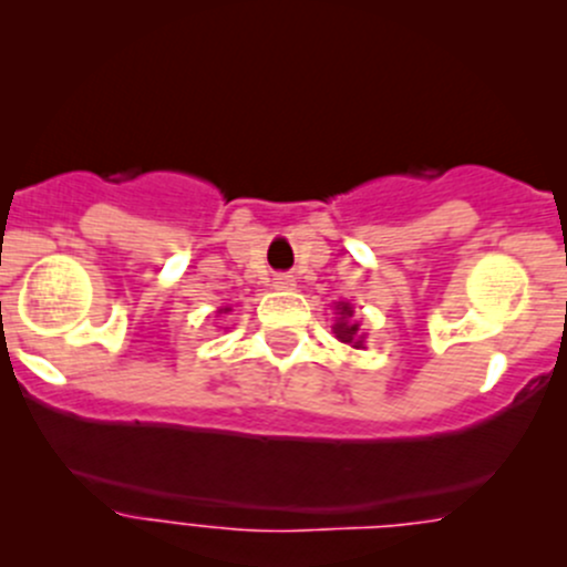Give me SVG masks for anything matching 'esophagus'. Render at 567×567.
Segmentation results:
<instances>
[{"label":"esophagus","instance_id":"1","mask_svg":"<svg viewBox=\"0 0 567 567\" xmlns=\"http://www.w3.org/2000/svg\"><path fill=\"white\" fill-rule=\"evenodd\" d=\"M293 277H290V274H277V277H274V288L277 290H290L293 288Z\"/></svg>","mask_w":567,"mask_h":567}]
</instances>
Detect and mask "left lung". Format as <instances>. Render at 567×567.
Masks as SVG:
<instances>
[{
    "label": "left lung",
    "mask_w": 567,
    "mask_h": 567,
    "mask_svg": "<svg viewBox=\"0 0 567 567\" xmlns=\"http://www.w3.org/2000/svg\"><path fill=\"white\" fill-rule=\"evenodd\" d=\"M337 316H340V320L331 326V329H334V334H337V340L348 342V346H353V348H362L364 346V334L359 331L357 320H351L353 318V307L346 305V301H340V305H337Z\"/></svg>",
    "instance_id": "1"
}]
</instances>
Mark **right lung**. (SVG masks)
<instances>
[{
  "instance_id": "obj_1",
  "label": "right lung",
  "mask_w": 567,
  "mask_h": 567,
  "mask_svg": "<svg viewBox=\"0 0 567 567\" xmlns=\"http://www.w3.org/2000/svg\"><path fill=\"white\" fill-rule=\"evenodd\" d=\"M219 312H230V307H225V310H219Z\"/></svg>"
}]
</instances>
